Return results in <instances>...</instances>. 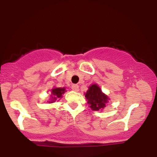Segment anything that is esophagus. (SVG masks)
Returning a JSON list of instances; mask_svg holds the SVG:
<instances>
[{
  "label": "esophagus",
  "mask_w": 157,
  "mask_h": 157,
  "mask_svg": "<svg viewBox=\"0 0 157 157\" xmlns=\"http://www.w3.org/2000/svg\"><path fill=\"white\" fill-rule=\"evenodd\" d=\"M71 89L75 91H79V86L77 84H74L71 86Z\"/></svg>",
  "instance_id": "esophagus-1"
}]
</instances>
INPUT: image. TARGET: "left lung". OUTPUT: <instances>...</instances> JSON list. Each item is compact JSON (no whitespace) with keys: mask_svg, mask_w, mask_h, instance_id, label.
Masks as SVG:
<instances>
[{"mask_svg":"<svg viewBox=\"0 0 157 157\" xmlns=\"http://www.w3.org/2000/svg\"><path fill=\"white\" fill-rule=\"evenodd\" d=\"M85 97L87 100L88 104H89V107L93 111H99L104 109L105 104L109 102V97L102 92V90L97 84L89 86Z\"/></svg>","mask_w":157,"mask_h":157,"instance_id":"8db88e82","label":"left lung"}]
</instances>
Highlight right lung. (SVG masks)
I'll list each match as a JSON object with an SVG mask.
<instances>
[{
    "mask_svg": "<svg viewBox=\"0 0 157 157\" xmlns=\"http://www.w3.org/2000/svg\"><path fill=\"white\" fill-rule=\"evenodd\" d=\"M66 89L65 88H54L52 89V95H51V100L48 102L52 103V102H55L57 99L60 100V98H62L63 94L65 93Z\"/></svg>",
    "mask_w": 157,
    "mask_h": 157,
    "instance_id": "add662e5",
    "label": "right lung"
}]
</instances>
